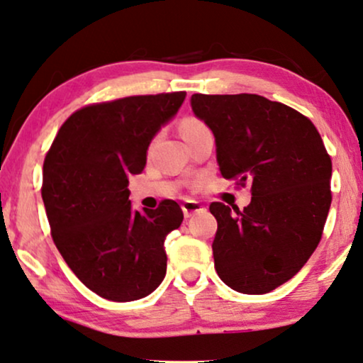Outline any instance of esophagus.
Masks as SVG:
<instances>
[{
	"instance_id": "1",
	"label": "esophagus",
	"mask_w": 363,
	"mask_h": 363,
	"mask_svg": "<svg viewBox=\"0 0 363 363\" xmlns=\"http://www.w3.org/2000/svg\"><path fill=\"white\" fill-rule=\"evenodd\" d=\"M182 211H184V216L186 218H191V216L194 215V213L204 211V206H203V204H199L198 201L186 199L184 203H182Z\"/></svg>"
}]
</instances>
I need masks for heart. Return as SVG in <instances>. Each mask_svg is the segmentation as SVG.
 I'll use <instances>...</instances> for the list:
<instances>
[{
	"label": "heart",
	"instance_id": "obj_1",
	"mask_svg": "<svg viewBox=\"0 0 363 363\" xmlns=\"http://www.w3.org/2000/svg\"><path fill=\"white\" fill-rule=\"evenodd\" d=\"M206 128V125L203 123V121L198 120V118L194 116H187L184 120L181 121V133L182 137H189V135H193L196 132H199V130H204Z\"/></svg>",
	"mask_w": 363,
	"mask_h": 363
}]
</instances>
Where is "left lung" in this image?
I'll use <instances>...</instances> for the list:
<instances>
[{"mask_svg": "<svg viewBox=\"0 0 363 363\" xmlns=\"http://www.w3.org/2000/svg\"><path fill=\"white\" fill-rule=\"evenodd\" d=\"M225 179L250 186L243 211L211 203L215 269L226 286L265 294L303 269L331 206V159L313 121L259 94H193Z\"/></svg>", "mask_w": 363, "mask_h": 363, "instance_id": "left-lung-1", "label": "left lung"}]
</instances>
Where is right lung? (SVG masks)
<instances>
[{"label": "right lung", "mask_w": 363, "mask_h": 363, "mask_svg": "<svg viewBox=\"0 0 363 363\" xmlns=\"http://www.w3.org/2000/svg\"><path fill=\"white\" fill-rule=\"evenodd\" d=\"M184 91L87 104L57 132L43 160L42 199L65 264L104 299L135 301L164 281V240L182 223L176 201L135 211L128 177L147 164L154 135L176 115Z\"/></svg>", "instance_id": "add662e5"}]
</instances>
